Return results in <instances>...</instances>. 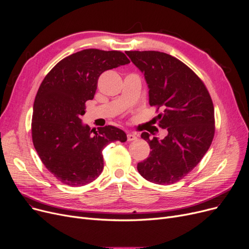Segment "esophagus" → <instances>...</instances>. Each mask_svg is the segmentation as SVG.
<instances>
[{
  "label": "esophagus",
  "instance_id": "34e87169",
  "mask_svg": "<svg viewBox=\"0 0 249 249\" xmlns=\"http://www.w3.org/2000/svg\"><path fill=\"white\" fill-rule=\"evenodd\" d=\"M136 139H137L136 134H134V133H128L127 134V140L128 141H134Z\"/></svg>",
  "mask_w": 249,
  "mask_h": 249
}]
</instances>
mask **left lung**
Returning a JSON list of instances; mask_svg holds the SVG:
<instances>
[{"instance_id":"obj_1","label":"left lung","mask_w":249,"mask_h":249,"mask_svg":"<svg viewBox=\"0 0 249 249\" xmlns=\"http://www.w3.org/2000/svg\"><path fill=\"white\" fill-rule=\"evenodd\" d=\"M144 73L149 104L159 113V126L167 135L159 140L143 132L149 156L138 173L150 182L172 185L201 161L215 134L214 105L201 78L179 59L160 51H127Z\"/></svg>"}]
</instances>
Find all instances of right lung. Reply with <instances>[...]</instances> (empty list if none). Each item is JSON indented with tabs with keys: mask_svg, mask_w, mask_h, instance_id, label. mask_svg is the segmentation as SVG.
<instances>
[{
	"mask_svg": "<svg viewBox=\"0 0 249 249\" xmlns=\"http://www.w3.org/2000/svg\"><path fill=\"white\" fill-rule=\"evenodd\" d=\"M129 62L121 51L84 49L61 59L39 87L31 123L33 145L62 184L81 187L95 180L104 168L103 149L127 140L123 130L111 125L91 134L81 116L86 102L94 99L99 76Z\"/></svg>",
	"mask_w": 249,
	"mask_h": 249,
	"instance_id": "obj_1",
	"label": "right lung"
}]
</instances>
